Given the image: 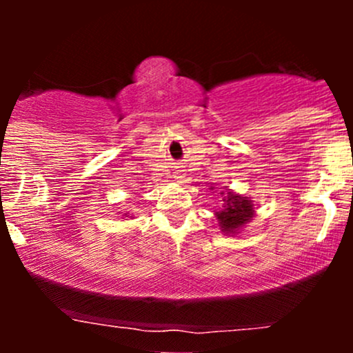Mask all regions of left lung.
<instances>
[{
  "instance_id": "obj_1",
  "label": "left lung",
  "mask_w": 353,
  "mask_h": 353,
  "mask_svg": "<svg viewBox=\"0 0 353 353\" xmlns=\"http://www.w3.org/2000/svg\"><path fill=\"white\" fill-rule=\"evenodd\" d=\"M221 194L224 196L222 199L224 204L221 210L216 212L219 225L224 234H237L247 222L252 221L255 214L254 202L250 201V197H244L242 194H236L230 189H225V194Z\"/></svg>"
}]
</instances>
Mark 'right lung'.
<instances>
[{"instance_id":"right-lung-1","label":"right lung","mask_w":353,"mask_h":353,"mask_svg":"<svg viewBox=\"0 0 353 353\" xmlns=\"http://www.w3.org/2000/svg\"><path fill=\"white\" fill-rule=\"evenodd\" d=\"M124 217H132V216H128V212H125V214H123V219H124Z\"/></svg>"}]
</instances>
